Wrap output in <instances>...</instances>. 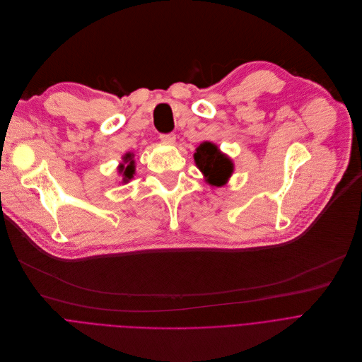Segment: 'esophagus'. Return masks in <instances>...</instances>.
<instances>
[{
	"mask_svg": "<svg viewBox=\"0 0 362 362\" xmlns=\"http://www.w3.org/2000/svg\"><path fill=\"white\" fill-rule=\"evenodd\" d=\"M160 139L165 144H174L175 142V134L173 132H168V134H161L160 135Z\"/></svg>",
	"mask_w": 362,
	"mask_h": 362,
	"instance_id": "1",
	"label": "esophagus"
}]
</instances>
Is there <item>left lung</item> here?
I'll return each instance as SVG.
<instances>
[{"label": "left lung", "instance_id": "left-lung-1", "mask_svg": "<svg viewBox=\"0 0 362 362\" xmlns=\"http://www.w3.org/2000/svg\"><path fill=\"white\" fill-rule=\"evenodd\" d=\"M195 164L204 173L211 185L221 187L233 174V163L218 151V147L211 142H204L194 154Z\"/></svg>", "mask_w": 362, "mask_h": 362}]
</instances>
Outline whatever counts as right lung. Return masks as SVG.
Returning <instances> with one entry per match:
<instances>
[{"label":"right lung","mask_w":362,"mask_h":362,"mask_svg":"<svg viewBox=\"0 0 362 362\" xmlns=\"http://www.w3.org/2000/svg\"><path fill=\"white\" fill-rule=\"evenodd\" d=\"M124 161H125L127 165L121 164V165H119V171H121L122 175H124V181H128V180H131V178L134 177V173H135L132 154H127V156L124 157Z\"/></svg>","instance_id":"right-lung-1"}]
</instances>
